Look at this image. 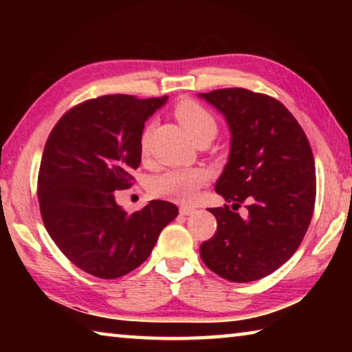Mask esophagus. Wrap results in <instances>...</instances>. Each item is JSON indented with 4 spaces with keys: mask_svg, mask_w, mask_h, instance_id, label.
<instances>
[{
    "mask_svg": "<svg viewBox=\"0 0 352 352\" xmlns=\"http://www.w3.org/2000/svg\"><path fill=\"white\" fill-rule=\"evenodd\" d=\"M194 212H195L194 208H190V206H180V214H182V216H190V214H194Z\"/></svg>",
    "mask_w": 352,
    "mask_h": 352,
    "instance_id": "obj_1",
    "label": "esophagus"
}]
</instances>
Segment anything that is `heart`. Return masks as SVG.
<instances>
[{
  "instance_id": "b5f03b06",
  "label": "heart",
  "mask_w": 352,
  "mask_h": 352,
  "mask_svg": "<svg viewBox=\"0 0 352 352\" xmlns=\"http://www.w3.org/2000/svg\"><path fill=\"white\" fill-rule=\"evenodd\" d=\"M175 118L194 141L200 136H212L217 132V122L205 107L195 100H182L175 107ZM151 127L142 130L140 138V151L142 155L148 152ZM206 182V174L200 169H175L152 178L151 192L158 199L172 200L177 204H189L195 199L197 190Z\"/></svg>"
}]
</instances>
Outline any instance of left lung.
<instances>
[{"instance_id": "obj_1", "label": "left lung", "mask_w": 352, "mask_h": 352, "mask_svg": "<svg viewBox=\"0 0 352 352\" xmlns=\"http://www.w3.org/2000/svg\"><path fill=\"white\" fill-rule=\"evenodd\" d=\"M225 116L231 142L216 192L249 216L210 208L217 231L200 245L208 269L231 283H250L292 258L311 223L315 205L312 148L294 115L267 94L245 88L200 93Z\"/></svg>"}]
</instances>
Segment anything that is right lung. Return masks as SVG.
<instances>
[{
  "mask_svg": "<svg viewBox=\"0 0 352 352\" xmlns=\"http://www.w3.org/2000/svg\"><path fill=\"white\" fill-rule=\"evenodd\" d=\"M168 96L109 94L65 113L47 136L37 194L51 239L80 270L115 279L144 262L178 208L152 200L129 214L115 190L132 184L144 122Z\"/></svg>",
  "mask_w": 352,
  "mask_h": 352,
  "instance_id": "right-lung-1",
  "label": "right lung"
}]
</instances>
